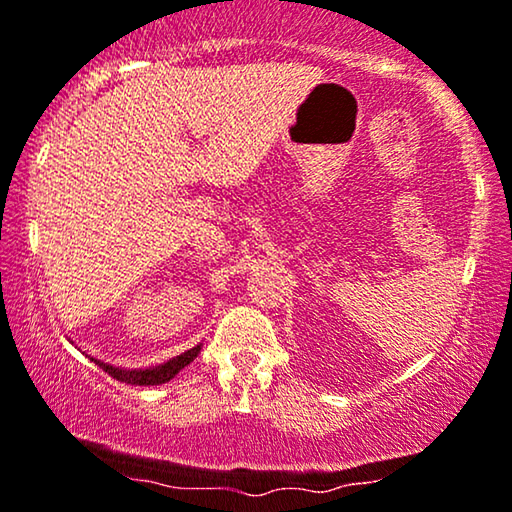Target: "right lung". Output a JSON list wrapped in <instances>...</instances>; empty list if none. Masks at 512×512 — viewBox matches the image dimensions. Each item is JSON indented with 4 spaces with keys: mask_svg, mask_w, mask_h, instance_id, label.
<instances>
[{
    "mask_svg": "<svg viewBox=\"0 0 512 512\" xmlns=\"http://www.w3.org/2000/svg\"><path fill=\"white\" fill-rule=\"evenodd\" d=\"M198 354H200V345L188 349V352H184V354L174 356V359H170L167 363H160V366H156V368H135V370L116 368V366H111V363H104V361H97V359H93V361L104 370V373L116 377L118 382L135 384V387H153V384L170 382L172 377L177 375L181 368H186L188 363H191Z\"/></svg>",
    "mask_w": 512,
    "mask_h": 512,
    "instance_id": "1",
    "label": "right lung"
}]
</instances>
